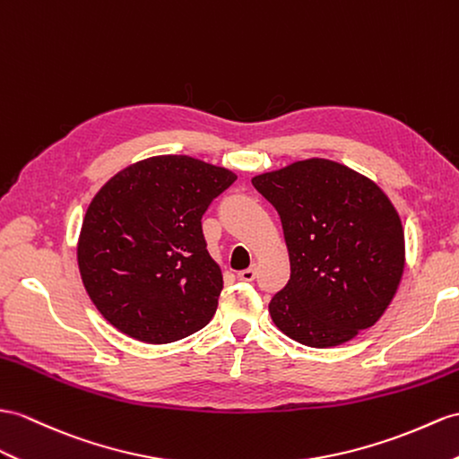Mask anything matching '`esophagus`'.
Masks as SVG:
<instances>
[{
    "label": "esophagus",
    "instance_id": "1",
    "mask_svg": "<svg viewBox=\"0 0 459 459\" xmlns=\"http://www.w3.org/2000/svg\"><path fill=\"white\" fill-rule=\"evenodd\" d=\"M238 278L241 282H253L255 281V268L249 266V268H245V271H239Z\"/></svg>",
    "mask_w": 459,
    "mask_h": 459
}]
</instances>
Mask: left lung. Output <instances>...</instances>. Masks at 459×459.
Returning a JSON list of instances; mask_svg holds the SVG:
<instances>
[{
    "label": "left lung",
    "instance_id": "8db88e82",
    "mask_svg": "<svg viewBox=\"0 0 459 459\" xmlns=\"http://www.w3.org/2000/svg\"><path fill=\"white\" fill-rule=\"evenodd\" d=\"M282 221L290 281L268 304L286 337L314 349L354 339L394 299L405 268L403 226L370 178L329 160L253 177Z\"/></svg>",
    "mask_w": 459,
    "mask_h": 459
}]
</instances>
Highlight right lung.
<instances>
[{
    "label": "right lung",
    "mask_w": 459,
    "mask_h": 459,
    "mask_svg": "<svg viewBox=\"0 0 459 459\" xmlns=\"http://www.w3.org/2000/svg\"><path fill=\"white\" fill-rule=\"evenodd\" d=\"M236 178L188 155H158L122 169L95 195L77 264L110 325L150 344L208 325L223 278L206 249L203 216Z\"/></svg>",
    "instance_id": "1"
}]
</instances>
